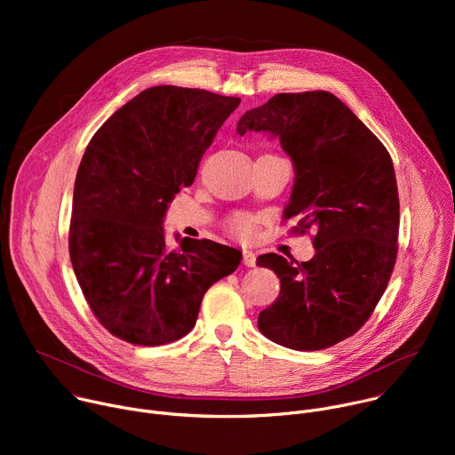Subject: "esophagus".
Segmentation results:
<instances>
[{
    "instance_id": "1",
    "label": "esophagus",
    "mask_w": 455,
    "mask_h": 455,
    "mask_svg": "<svg viewBox=\"0 0 455 455\" xmlns=\"http://www.w3.org/2000/svg\"><path fill=\"white\" fill-rule=\"evenodd\" d=\"M243 265L248 268L255 267V253L250 250H243Z\"/></svg>"
}]
</instances>
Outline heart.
I'll return each mask as SVG.
<instances>
[{"mask_svg": "<svg viewBox=\"0 0 455 455\" xmlns=\"http://www.w3.org/2000/svg\"><path fill=\"white\" fill-rule=\"evenodd\" d=\"M228 230L239 237H246L251 234L253 230V220L250 216H234L230 221H228Z\"/></svg>", "mask_w": 455, "mask_h": 455, "instance_id": "heart-1", "label": "heart"}]
</instances>
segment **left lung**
<instances>
[{"mask_svg": "<svg viewBox=\"0 0 455 455\" xmlns=\"http://www.w3.org/2000/svg\"><path fill=\"white\" fill-rule=\"evenodd\" d=\"M279 139L293 164V190L283 218L295 232L313 230L306 263L277 253L257 257L275 272L281 293L259 313L257 328L272 342L318 351L355 335L391 279L400 200L391 155L333 93H279L246 111L237 135Z\"/></svg>", "mask_w": 455, "mask_h": 455, "instance_id": "1", "label": "left lung"}]
</instances>
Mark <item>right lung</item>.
Wrapping results in <instances>:
<instances>
[{"mask_svg": "<svg viewBox=\"0 0 455 455\" xmlns=\"http://www.w3.org/2000/svg\"><path fill=\"white\" fill-rule=\"evenodd\" d=\"M241 99L198 88L153 86L116 109L81 160L70 259L102 326L135 346H164L196 323L205 291L235 272L241 251L176 235L164 218Z\"/></svg>", "mask_w": 455, "mask_h": 455, "instance_id": "obj_1", "label": "right lung"}]
</instances>
